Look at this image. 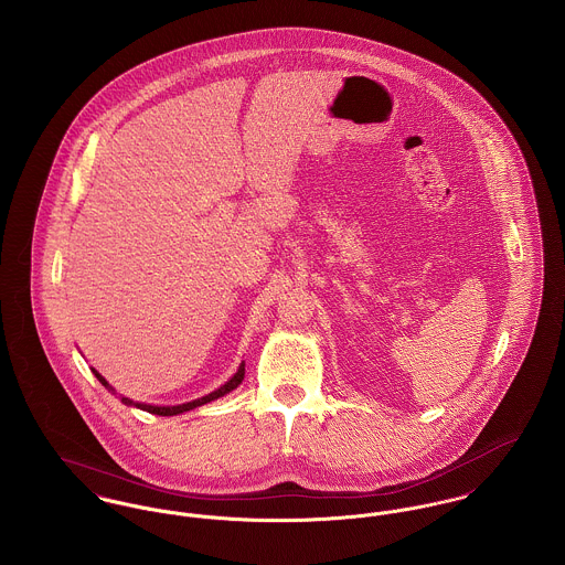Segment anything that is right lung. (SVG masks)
I'll return each instance as SVG.
<instances>
[{"label":"right lung","instance_id":"obj_1","mask_svg":"<svg viewBox=\"0 0 565 565\" xmlns=\"http://www.w3.org/2000/svg\"><path fill=\"white\" fill-rule=\"evenodd\" d=\"M94 372V376L100 381V385L105 387L107 391H111V393H116V390L96 372V370H92ZM243 379H245V363H241V367H238V372L223 385V387H218L217 391H213V393H209V395H204V397H200V399H193V402H186V404H178V406H150V404H139V402H132L129 397H122V402L127 404V406H137V408H141V411H148V413H152V415H161V417H170V415H180V413H184V411H191V408H195V406H202V404H206V402H213V399H217L221 395H225V393H230L232 390H236L241 383H243Z\"/></svg>","mask_w":565,"mask_h":565}]
</instances>
